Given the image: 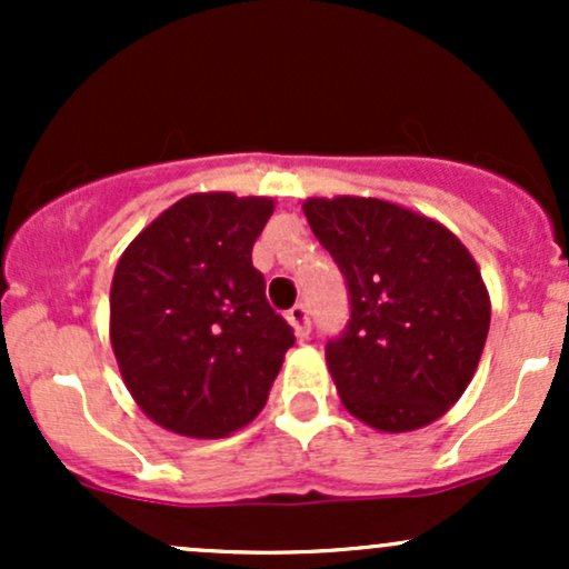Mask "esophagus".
<instances>
[{"label": "esophagus", "mask_w": 569, "mask_h": 569, "mask_svg": "<svg viewBox=\"0 0 569 569\" xmlns=\"http://www.w3.org/2000/svg\"><path fill=\"white\" fill-rule=\"evenodd\" d=\"M286 318H289L293 335H297L299 339L310 337V310H307L305 305H293L291 310H289V316H286Z\"/></svg>", "instance_id": "34e87169"}]
</instances>
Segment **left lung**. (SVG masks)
<instances>
[{
  "instance_id": "8db88e82",
  "label": "left lung",
  "mask_w": 569,
  "mask_h": 569,
  "mask_svg": "<svg viewBox=\"0 0 569 569\" xmlns=\"http://www.w3.org/2000/svg\"><path fill=\"white\" fill-rule=\"evenodd\" d=\"M310 230L348 280L350 323L326 345L345 409L382 433L447 415L471 385L489 293L471 251L436 219L380 198H307Z\"/></svg>"
}]
</instances>
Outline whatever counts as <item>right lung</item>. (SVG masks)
Instances as JSON below:
<instances>
[{
    "instance_id": "1",
    "label": "right lung",
    "mask_w": 569,
    "mask_h": 569,
    "mask_svg": "<svg viewBox=\"0 0 569 569\" xmlns=\"http://www.w3.org/2000/svg\"><path fill=\"white\" fill-rule=\"evenodd\" d=\"M270 198L194 192L136 234L109 291V339L143 415L189 439H221L264 409L293 345L251 251Z\"/></svg>"
}]
</instances>
